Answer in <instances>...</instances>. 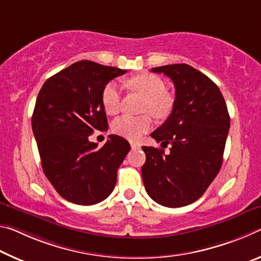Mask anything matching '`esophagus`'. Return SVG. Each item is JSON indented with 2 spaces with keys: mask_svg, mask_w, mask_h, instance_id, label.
<instances>
[{
  "mask_svg": "<svg viewBox=\"0 0 261 261\" xmlns=\"http://www.w3.org/2000/svg\"><path fill=\"white\" fill-rule=\"evenodd\" d=\"M130 147H132V149H140L141 148V144L135 143V142H132L130 143Z\"/></svg>",
  "mask_w": 261,
  "mask_h": 261,
  "instance_id": "34e87169",
  "label": "esophagus"
}]
</instances>
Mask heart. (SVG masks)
Instances as JSON below:
<instances>
[{
    "label": "heart",
    "mask_w": 261,
    "mask_h": 261,
    "mask_svg": "<svg viewBox=\"0 0 261 261\" xmlns=\"http://www.w3.org/2000/svg\"><path fill=\"white\" fill-rule=\"evenodd\" d=\"M132 88L147 97L143 111L149 112L156 118L163 119L171 113L173 109V98L166 92V85L161 77L152 74H142L132 77L128 81ZM101 102L108 114H117L121 108V90L115 82L108 83L102 89ZM152 120L150 115L132 117L122 115L113 122L114 133L129 140H138L146 132L150 129Z\"/></svg>",
    "instance_id": "obj_1"
}]
</instances>
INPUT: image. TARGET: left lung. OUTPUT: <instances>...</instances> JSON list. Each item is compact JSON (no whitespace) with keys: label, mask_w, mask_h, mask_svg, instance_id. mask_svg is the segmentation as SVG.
Segmentation results:
<instances>
[{"label":"left lung","mask_w":261,"mask_h":261,"mask_svg":"<svg viewBox=\"0 0 261 261\" xmlns=\"http://www.w3.org/2000/svg\"><path fill=\"white\" fill-rule=\"evenodd\" d=\"M151 71L171 79L176 98L169 118L151 134L157 142L170 143V152L142 147L143 184L153 201L184 207L201 198L219 173L230 117L219 87L195 68L176 63Z\"/></svg>","instance_id":"8db88e82"}]
</instances>
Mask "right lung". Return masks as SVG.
Returning <instances> with one entry per match:
<instances>
[{"mask_svg": "<svg viewBox=\"0 0 261 261\" xmlns=\"http://www.w3.org/2000/svg\"><path fill=\"white\" fill-rule=\"evenodd\" d=\"M125 72L82 60L53 75L40 89L32 130L45 176L67 201L90 206L112 193L129 143L110 135L98 148L89 136L108 130L102 89Z\"/></svg>", "mask_w": 261, "mask_h": 261, "instance_id": "1", "label": "right lung"}]
</instances>
